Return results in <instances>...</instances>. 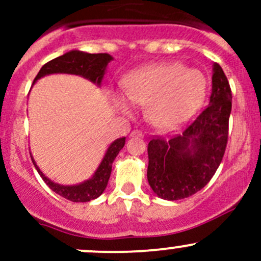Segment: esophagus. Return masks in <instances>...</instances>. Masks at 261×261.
<instances>
[{
    "label": "esophagus",
    "mask_w": 261,
    "mask_h": 261,
    "mask_svg": "<svg viewBox=\"0 0 261 261\" xmlns=\"http://www.w3.org/2000/svg\"><path fill=\"white\" fill-rule=\"evenodd\" d=\"M131 136H133V138H144V134L141 133L140 130H134L133 133H131Z\"/></svg>",
    "instance_id": "obj_1"
}]
</instances>
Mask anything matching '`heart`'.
Returning <instances> with one entry per match:
<instances>
[{"label":"heart","instance_id":"1","mask_svg":"<svg viewBox=\"0 0 261 261\" xmlns=\"http://www.w3.org/2000/svg\"><path fill=\"white\" fill-rule=\"evenodd\" d=\"M125 94L133 103L147 106V118L160 128H172L188 121L203 103L207 80L198 69L179 63L145 67L123 82ZM116 103L123 111L128 107L121 97Z\"/></svg>","mask_w":261,"mask_h":261}]
</instances>
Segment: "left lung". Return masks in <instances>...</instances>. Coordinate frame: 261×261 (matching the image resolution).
Returning a JSON list of instances; mask_svg holds the SVG:
<instances>
[{"instance_id": "1", "label": "left lung", "mask_w": 261, "mask_h": 261, "mask_svg": "<svg viewBox=\"0 0 261 261\" xmlns=\"http://www.w3.org/2000/svg\"><path fill=\"white\" fill-rule=\"evenodd\" d=\"M232 93L220 64H213L210 105L181 134L147 145V180L158 197L177 201L201 191L222 162L228 139Z\"/></svg>"}]
</instances>
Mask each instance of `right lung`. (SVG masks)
<instances>
[{
	"label": "right lung",
	"instance_id": "add662e5",
	"mask_svg": "<svg viewBox=\"0 0 261 261\" xmlns=\"http://www.w3.org/2000/svg\"><path fill=\"white\" fill-rule=\"evenodd\" d=\"M112 59L114 58L106 53L88 54V53L80 51V50H72V51L65 53L64 55H60V57L44 64L41 69L39 70L34 82L40 80L44 75L54 74V73H68V74L82 75V77L87 78V80L99 86L105 75L107 64ZM123 145H125V138L115 140L107 149L106 154H105L103 159H102L99 167L97 168L93 177L91 179L83 181V183L77 184V186H60V184L54 183L40 172L33 156H31V160H33L40 177L43 178V180L45 181L46 186L51 191L72 202H89L101 196L106 189L110 175H111L112 163H114L115 158L117 156Z\"/></svg>",
	"mask_w": 261,
	"mask_h": 261
}]
</instances>
